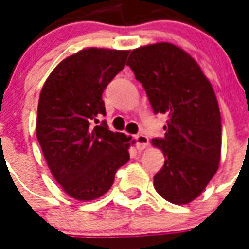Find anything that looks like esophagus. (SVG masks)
<instances>
[{
	"label": "esophagus",
	"instance_id": "34e87169",
	"mask_svg": "<svg viewBox=\"0 0 249 249\" xmlns=\"http://www.w3.org/2000/svg\"><path fill=\"white\" fill-rule=\"evenodd\" d=\"M134 141H136V144H137V148L142 151L144 148H147L148 146V137L144 136V134H137L134 137Z\"/></svg>",
	"mask_w": 249,
	"mask_h": 249
}]
</instances>
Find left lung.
<instances>
[{
    "mask_svg": "<svg viewBox=\"0 0 249 249\" xmlns=\"http://www.w3.org/2000/svg\"><path fill=\"white\" fill-rule=\"evenodd\" d=\"M126 66L146 90L154 113L168 116L165 136L152 140L165 158L154 177L155 190L173 204H187L220 164L222 125L212 85L187 53L168 42L133 50Z\"/></svg>",
    "mask_w": 249,
    "mask_h": 249,
    "instance_id": "obj_1",
    "label": "left lung"
}]
</instances>
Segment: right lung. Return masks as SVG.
I'll return each instance as SVG.
<instances>
[{
    "instance_id": "obj_1",
    "label": "right lung",
    "mask_w": 249,
    "mask_h": 249,
    "mask_svg": "<svg viewBox=\"0 0 249 249\" xmlns=\"http://www.w3.org/2000/svg\"><path fill=\"white\" fill-rule=\"evenodd\" d=\"M128 50L84 49L60 62L41 90L37 140L62 189L77 200H93L111 189L129 160V141L108 130L102 94L125 67Z\"/></svg>"
}]
</instances>
